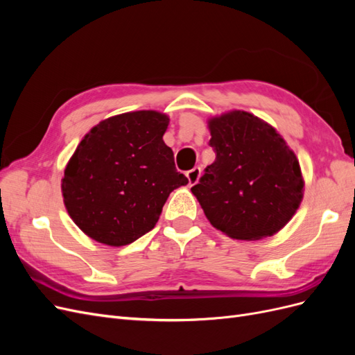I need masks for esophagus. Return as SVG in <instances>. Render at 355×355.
Segmentation results:
<instances>
[{
  "instance_id": "34e87169",
  "label": "esophagus",
  "mask_w": 355,
  "mask_h": 355,
  "mask_svg": "<svg viewBox=\"0 0 355 355\" xmlns=\"http://www.w3.org/2000/svg\"><path fill=\"white\" fill-rule=\"evenodd\" d=\"M200 176H201V168L200 167H194L192 170L187 171V178H188V182H189V187L196 185L197 182H198V179H200Z\"/></svg>"
}]
</instances>
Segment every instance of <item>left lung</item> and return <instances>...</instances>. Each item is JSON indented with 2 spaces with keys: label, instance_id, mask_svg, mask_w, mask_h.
<instances>
[{
  "label": "left lung",
  "instance_id": "1",
  "mask_svg": "<svg viewBox=\"0 0 355 355\" xmlns=\"http://www.w3.org/2000/svg\"><path fill=\"white\" fill-rule=\"evenodd\" d=\"M216 159L191 188L214 228L237 240L271 237L304 197L295 153L261 118L231 111L209 120Z\"/></svg>",
  "mask_w": 355,
  "mask_h": 355
}]
</instances>
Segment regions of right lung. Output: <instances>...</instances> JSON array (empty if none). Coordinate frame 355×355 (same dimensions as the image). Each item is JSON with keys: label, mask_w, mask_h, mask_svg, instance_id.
I'll list each match as a JSON object with an SVG mask.
<instances>
[{"label": "right lung", "mask_w": 355, "mask_h": 355, "mask_svg": "<svg viewBox=\"0 0 355 355\" xmlns=\"http://www.w3.org/2000/svg\"><path fill=\"white\" fill-rule=\"evenodd\" d=\"M168 116L135 111L101 121L83 137L62 179L75 225L108 245L130 244L151 231L170 192L188 184L163 135Z\"/></svg>", "instance_id": "1"}]
</instances>
